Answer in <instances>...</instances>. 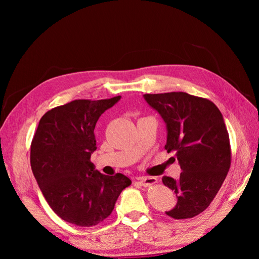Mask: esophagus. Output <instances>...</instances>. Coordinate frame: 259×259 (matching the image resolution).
I'll list each match as a JSON object with an SVG mask.
<instances>
[{"label": "esophagus", "instance_id": "esophagus-1", "mask_svg": "<svg viewBox=\"0 0 259 259\" xmlns=\"http://www.w3.org/2000/svg\"><path fill=\"white\" fill-rule=\"evenodd\" d=\"M138 181L140 183V185L146 187V186H150V185H153V184H155L157 182V179L155 177L145 176V177H139Z\"/></svg>", "mask_w": 259, "mask_h": 259}]
</instances>
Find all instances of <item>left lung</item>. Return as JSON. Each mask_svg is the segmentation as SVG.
Wrapping results in <instances>:
<instances>
[{
	"label": "left lung",
	"instance_id": "left-lung-1",
	"mask_svg": "<svg viewBox=\"0 0 259 259\" xmlns=\"http://www.w3.org/2000/svg\"><path fill=\"white\" fill-rule=\"evenodd\" d=\"M144 99L164 121V148L176 152L182 169L178 179L162 177L177 198L165 213L175 219L194 217L209 207L230 170V137L222 113L210 100L186 93L147 94Z\"/></svg>",
	"mask_w": 259,
	"mask_h": 259
}]
</instances>
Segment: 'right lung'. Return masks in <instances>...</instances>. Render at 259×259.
<instances>
[{
    "instance_id": "right-lung-1",
    "label": "right lung",
    "mask_w": 259,
    "mask_h": 259,
    "mask_svg": "<svg viewBox=\"0 0 259 259\" xmlns=\"http://www.w3.org/2000/svg\"><path fill=\"white\" fill-rule=\"evenodd\" d=\"M120 99L73 100L50 109L38 122L30 145L32 171L51 209L71 224L102 223L131 185L124 175L105 176L90 161L97 150L96 123Z\"/></svg>"
}]
</instances>
